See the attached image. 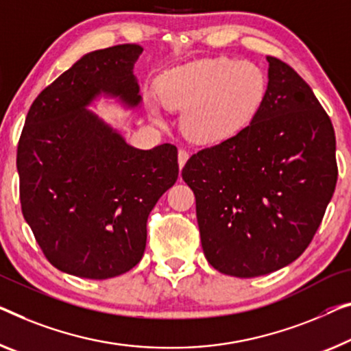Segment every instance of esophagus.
Instances as JSON below:
<instances>
[{
  "label": "esophagus",
  "mask_w": 351,
  "mask_h": 351,
  "mask_svg": "<svg viewBox=\"0 0 351 351\" xmlns=\"http://www.w3.org/2000/svg\"><path fill=\"white\" fill-rule=\"evenodd\" d=\"M187 159H189V153H187V151H184V149L178 151V165H180V169L184 167Z\"/></svg>",
  "instance_id": "1"
}]
</instances>
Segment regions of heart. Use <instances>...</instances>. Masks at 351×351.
I'll use <instances>...</instances> for the list:
<instances>
[{
	"label": "heart",
	"instance_id": "obj_1",
	"mask_svg": "<svg viewBox=\"0 0 351 351\" xmlns=\"http://www.w3.org/2000/svg\"><path fill=\"white\" fill-rule=\"evenodd\" d=\"M162 106L181 112V130L200 145H217L237 137L254 123L268 91L261 67L226 56L171 67L158 83ZM151 119L164 124L160 104L148 102Z\"/></svg>",
	"mask_w": 351,
	"mask_h": 351
}]
</instances>
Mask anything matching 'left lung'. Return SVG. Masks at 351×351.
<instances>
[{"mask_svg":"<svg viewBox=\"0 0 351 351\" xmlns=\"http://www.w3.org/2000/svg\"><path fill=\"white\" fill-rule=\"evenodd\" d=\"M268 91L257 118L181 171L193 191L203 254L213 268L258 277L304 252L336 189V137L311 86L266 56Z\"/></svg>","mask_w":351,"mask_h":351,"instance_id":"1","label":"left lung"}]
</instances>
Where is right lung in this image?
Listing matches in <instances>:
<instances>
[{"instance_id":"1","label":"right lung","mask_w":351,"mask_h":351,"mask_svg":"<svg viewBox=\"0 0 351 351\" xmlns=\"http://www.w3.org/2000/svg\"><path fill=\"white\" fill-rule=\"evenodd\" d=\"M137 44L83 55L34 99L17 149L20 203L42 252L62 273L110 279L143 257L146 221L178 180V149H138L88 107L142 102Z\"/></svg>"}]
</instances>
